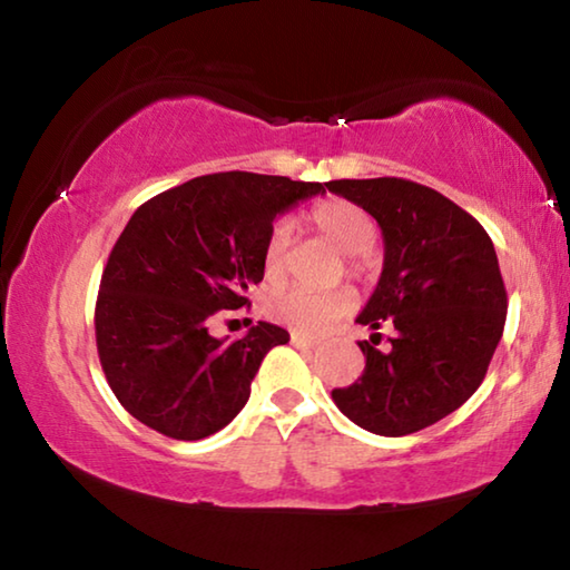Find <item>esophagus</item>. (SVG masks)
<instances>
[{"label": "esophagus", "mask_w": 570, "mask_h": 570, "mask_svg": "<svg viewBox=\"0 0 570 570\" xmlns=\"http://www.w3.org/2000/svg\"><path fill=\"white\" fill-rule=\"evenodd\" d=\"M292 344L298 346V350H314L320 340H314V336H306L302 332H292Z\"/></svg>", "instance_id": "34e87169"}]
</instances>
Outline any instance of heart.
Instances as JSON below:
<instances>
[{
	"label": "heart",
	"mask_w": 570,
	"mask_h": 570,
	"mask_svg": "<svg viewBox=\"0 0 570 570\" xmlns=\"http://www.w3.org/2000/svg\"><path fill=\"white\" fill-rule=\"evenodd\" d=\"M312 220L326 238H332L344 254H366L377 240V224L362 206L344 198H332L312 210ZM294 226L292 220H276L266 236L264 272L272 282L284 278L292 256ZM354 306V292L346 286L306 288L284 286L268 296L266 312L274 322L292 326L302 334H322Z\"/></svg>",
	"instance_id": "obj_1"
}]
</instances>
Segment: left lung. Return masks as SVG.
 Listing matches in <instances>:
<instances>
[{
    "label": "left lung",
    "mask_w": 570,
    "mask_h": 570,
    "mask_svg": "<svg viewBox=\"0 0 570 570\" xmlns=\"http://www.w3.org/2000/svg\"><path fill=\"white\" fill-rule=\"evenodd\" d=\"M374 216L384 236L380 284L356 322L392 330L360 342L362 377L332 400L360 428L402 438L468 402L503 336L508 294L493 240L435 188L404 178L330 180Z\"/></svg>",
    "instance_id": "1"
}]
</instances>
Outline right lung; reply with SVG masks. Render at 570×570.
<instances>
[{
	"label": "right lung",
	"mask_w": 570,
	"mask_h": 570,
	"mask_svg": "<svg viewBox=\"0 0 570 570\" xmlns=\"http://www.w3.org/2000/svg\"><path fill=\"white\" fill-rule=\"evenodd\" d=\"M322 183L228 170L163 190L130 216L95 304L98 356L115 397L173 440H204L244 410L266 352L288 342L258 322L236 342L210 322L248 306L274 218Z\"/></svg>",
	"instance_id": "obj_1"
}]
</instances>
